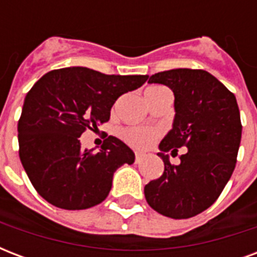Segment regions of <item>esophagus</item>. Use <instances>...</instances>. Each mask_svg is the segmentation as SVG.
I'll return each mask as SVG.
<instances>
[{"label": "esophagus", "mask_w": 257, "mask_h": 257, "mask_svg": "<svg viewBox=\"0 0 257 257\" xmlns=\"http://www.w3.org/2000/svg\"><path fill=\"white\" fill-rule=\"evenodd\" d=\"M143 161V155H140V153H136V156H135V163L136 164H139V163H141Z\"/></svg>", "instance_id": "1"}]
</instances>
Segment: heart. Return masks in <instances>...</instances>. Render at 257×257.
Segmentation results:
<instances>
[{
  "mask_svg": "<svg viewBox=\"0 0 257 257\" xmlns=\"http://www.w3.org/2000/svg\"><path fill=\"white\" fill-rule=\"evenodd\" d=\"M159 89H164V86H151L145 92H153V90H159ZM160 129L157 128H144V126H132V128H126L122 132L125 143L131 145L132 148L140 149H148L152 147V144L156 141V139L160 136Z\"/></svg>",
  "mask_w": 257,
  "mask_h": 257,
  "instance_id": "b5f03b06",
  "label": "heart"
}]
</instances>
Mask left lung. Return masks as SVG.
<instances>
[{
  "mask_svg": "<svg viewBox=\"0 0 257 257\" xmlns=\"http://www.w3.org/2000/svg\"><path fill=\"white\" fill-rule=\"evenodd\" d=\"M175 94L173 128L160 143L164 173L144 188L156 212L189 219L215 203L236 167L241 121L235 94L203 69H172L149 77ZM188 151L180 164H170L165 152Z\"/></svg>",
  "mask_w": 257,
  "mask_h": 257,
  "instance_id": "8db88e82",
  "label": "left lung"
}]
</instances>
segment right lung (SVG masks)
Here are the masks:
<instances>
[{
	"instance_id": "obj_1",
	"label": "right lung",
	"mask_w": 257,
	"mask_h": 257,
	"mask_svg": "<svg viewBox=\"0 0 257 257\" xmlns=\"http://www.w3.org/2000/svg\"><path fill=\"white\" fill-rule=\"evenodd\" d=\"M148 76H116L73 66L44 74L26 93L18 120V153L38 195L62 209L102 203L113 173L133 164L135 153L108 136L97 153L82 149L78 137L108 122L121 94L140 88Z\"/></svg>"
}]
</instances>
